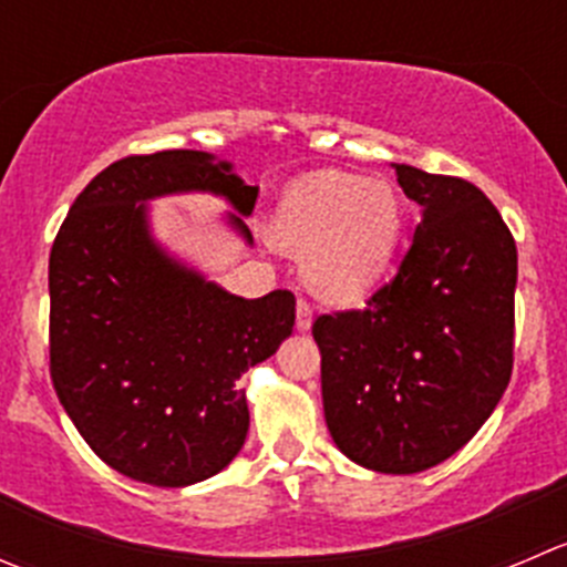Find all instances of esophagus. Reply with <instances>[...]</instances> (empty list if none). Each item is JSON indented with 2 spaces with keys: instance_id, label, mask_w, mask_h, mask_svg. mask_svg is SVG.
Instances as JSON below:
<instances>
[{
  "instance_id": "1",
  "label": "esophagus",
  "mask_w": 567,
  "mask_h": 567,
  "mask_svg": "<svg viewBox=\"0 0 567 567\" xmlns=\"http://www.w3.org/2000/svg\"><path fill=\"white\" fill-rule=\"evenodd\" d=\"M296 327H299L301 332L312 327V305L307 299L296 301Z\"/></svg>"
}]
</instances>
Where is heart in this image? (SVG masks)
<instances>
[{"instance_id": "obj_1", "label": "heart", "mask_w": 567, "mask_h": 567, "mask_svg": "<svg viewBox=\"0 0 567 567\" xmlns=\"http://www.w3.org/2000/svg\"><path fill=\"white\" fill-rule=\"evenodd\" d=\"M401 235V205L384 179L312 172L285 190L274 238L307 251L312 288L334 301L362 299L382 279Z\"/></svg>"}]
</instances>
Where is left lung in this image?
I'll return each instance as SVG.
<instances>
[{
    "label": "left lung",
    "mask_w": 567,
    "mask_h": 567,
    "mask_svg": "<svg viewBox=\"0 0 567 567\" xmlns=\"http://www.w3.org/2000/svg\"><path fill=\"white\" fill-rule=\"evenodd\" d=\"M423 207L399 271L362 310L323 312V415L340 452L417 474L480 432L513 377L518 249L474 183L395 166Z\"/></svg>",
    "instance_id": "obj_1"
}]
</instances>
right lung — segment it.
<instances>
[{
  "label": "right lung",
  "mask_w": 567,
  "mask_h": 567,
  "mask_svg": "<svg viewBox=\"0 0 567 567\" xmlns=\"http://www.w3.org/2000/svg\"><path fill=\"white\" fill-rule=\"evenodd\" d=\"M213 190L255 210L257 188L210 155L166 150L110 163L85 185L49 255V371L99 460L157 487L233 463L249 432L240 373L293 332L296 296L240 299L168 260L137 202ZM233 224L251 238L244 218Z\"/></svg>",
  "instance_id": "1"
}]
</instances>
